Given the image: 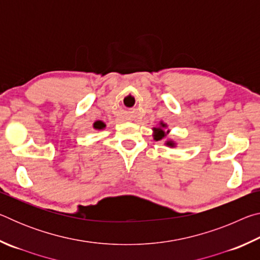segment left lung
Here are the masks:
<instances>
[{"label": "left lung", "mask_w": 260, "mask_h": 260, "mask_svg": "<svg viewBox=\"0 0 260 260\" xmlns=\"http://www.w3.org/2000/svg\"><path fill=\"white\" fill-rule=\"evenodd\" d=\"M153 133H152V136H153V140L155 141H161V140H165V146L169 147V148H177V142H175L174 140L170 139V129H169V126H167V124H165L164 121H159V124H158V126L153 127L152 128Z\"/></svg>", "instance_id": "obj_1"}]
</instances>
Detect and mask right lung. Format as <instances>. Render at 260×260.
<instances>
[{
    "label": "right lung",
    "mask_w": 260,
    "mask_h": 260,
    "mask_svg": "<svg viewBox=\"0 0 260 260\" xmlns=\"http://www.w3.org/2000/svg\"><path fill=\"white\" fill-rule=\"evenodd\" d=\"M93 127L95 129H99V131H101V129H104L105 128V124L103 121H96V122H94L93 124Z\"/></svg>",
    "instance_id": "1"
}]
</instances>
